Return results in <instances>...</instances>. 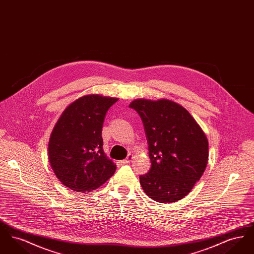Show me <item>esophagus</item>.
<instances>
[{"mask_svg": "<svg viewBox=\"0 0 254 254\" xmlns=\"http://www.w3.org/2000/svg\"><path fill=\"white\" fill-rule=\"evenodd\" d=\"M132 159H133L132 154H129V155H128V156H127V158H126V159H125V160H123V161H122V163H123V164H129V163H130V162H131V161H132Z\"/></svg>", "mask_w": 254, "mask_h": 254, "instance_id": "34e87169", "label": "esophagus"}]
</instances>
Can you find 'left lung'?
<instances>
[{"label": "left lung", "instance_id": "left-lung-1", "mask_svg": "<svg viewBox=\"0 0 254 254\" xmlns=\"http://www.w3.org/2000/svg\"><path fill=\"white\" fill-rule=\"evenodd\" d=\"M129 107L143 122L151 162L149 171L140 176L142 189L159 203L181 200L206 168L205 133L187 109L168 99H136Z\"/></svg>", "mask_w": 254, "mask_h": 254}]
</instances>
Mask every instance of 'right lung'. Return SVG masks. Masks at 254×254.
Segmentation results:
<instances>
[{"mask_svg":"<svg viewBox=\"0 0 254 254\" xmlns=\"http://www.w3.org/2000/svg\"><path fill=\"white\" fill-rule=\"evenodd\" d=\"M118 98L89 94L64 110L49 143V160L56 177L77 192H89L109 179L116 165L103 149L102 128Z\"/></svg>","mask_w":254,"mask_h":254,"instance_id":"1","label":"right lung"}]
</instances>
